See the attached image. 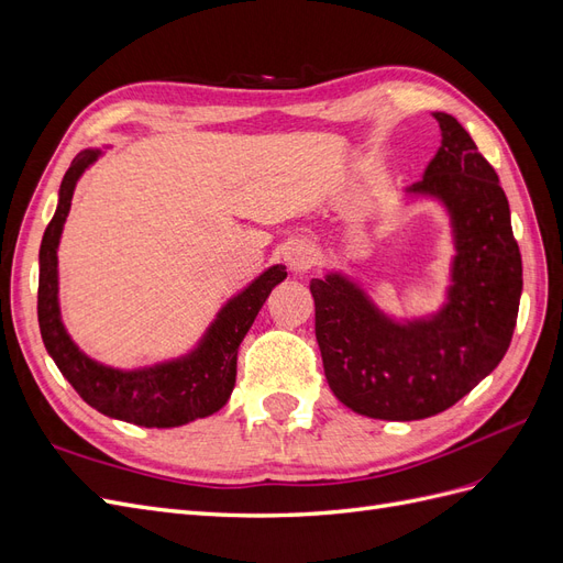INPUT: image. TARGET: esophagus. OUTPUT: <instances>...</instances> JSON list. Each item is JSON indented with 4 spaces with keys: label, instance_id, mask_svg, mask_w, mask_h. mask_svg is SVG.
I'll list each match as a JSON object with an SVG mask.
<instances>
[{
    "label": "esophagus",
    "instance_id": "1",
    "mask_svg": "<svg viewBox=\"0 0 563 563\" xmlns=\"http://www.w3.org/2000/svg\"><path fill=\"white\" fill-rule=\"evenodd\" d=\"M284 263L288 265V269L300 275V272H308L317 263V251L308 242H294L284 253Z\"/></svg>",
    "mask_w": 563,
    "mask_h": 563
}]
</instances>
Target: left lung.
<instances>
[{
    "label": "left lung",
    "mask_w": 563,
    "mask_h": 563,
    "mask_svg": "<svg viewBox=\"0 0 563 563\" xmlns=\"http://www.w3.org/2000/svg\"><path fill=\"white\" fill-rule=\"evenodd\" d=\"M434 119L441 147L406 192L437 197L451 216L455 255L444 308L401 323L338 272L310 282L329 387L354 413L378 420L446 411L500 364L517 327L521 253L498 174L455 117Z\"/></svg>",
    "instance_id": "left-lung-1"
}]
</instances>
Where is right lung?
Instances as JSON below:
<instances>
[{
  "instance_id": "add662e5",
  "label": "right lung",
  "mask_w": 563,
  "mask_h": 563,
  "mask_svg": "<svg viewBox=\"0 0 563 563\" xmlns=\"http://www.w3.org/2000/svg\"><path fill=\"white\" fill-rule=\"evenodd\" d=\"M98 155L100 150H84L73 159L60 183L58 209L42 240L37 317L44 347L77 395L103 416L141 428H178L207 418L228 404L236 378V350L272 288L286 279V267L272 265L240 296L228 300L199 345L180 360L139 371H119L89 360L60 321L58 242L70 213L75 185Z\"/></svg>"
}]
</instances>
